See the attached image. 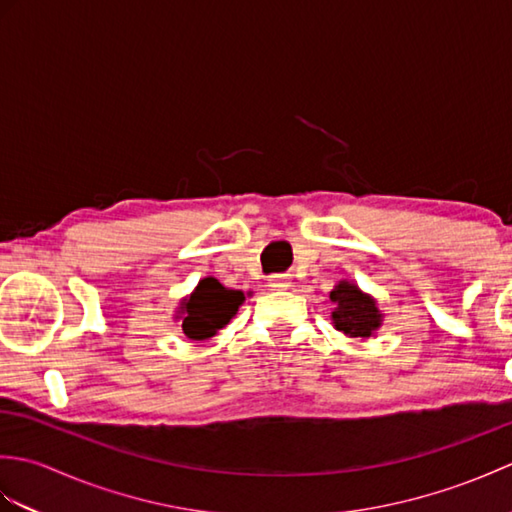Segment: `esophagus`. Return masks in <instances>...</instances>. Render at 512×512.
Returning a JSON list of instances; mask_svg holds the SVG:
<instances>
[{
  "mask_svg": "<svg viewBox=\"0 0 512 512\" xmlns=\"http://www.w3.org/2000/svg\"><path fill=\"white\" fill-rule=\"evenodd\" d=\"M268 286H270V290H286V288H290V277L288 275L268 277Z\"/></svg>",
  "mask_w": 512,
  "mask_h": 512,
  "instance_id": "34e87169",
  "label": "esophagus"
}]
</instances>
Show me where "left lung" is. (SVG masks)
I'll use <instances>...</instances> for the list:
<instances>
[{"instance_id": "8db88e82", "label": "left lung", "mask_w": 512, "mask_h": 512, "mask_svg": "<svg viewBox=\"0 0 512 512\" xmlns=\"http://www.w3.org/2000/svg\"><path fill=\"white\" fill-rule=\"evenodd\" d=\"M330 301L334 303V328L345 336L365 341L369 336H374L380 325H383L385 314L380 312L376 299L358 288L354 281L341 279L330 292Z\"/></svg>"}]
</instances>
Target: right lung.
Returning a JSON list of instances; mask_svg holds the SVG:
<instances>
[{"label": "right lung", "mask_w": 512, "mask_h": 512, "mask_svg": "<svg viewBox=\"0 0 512 512\" xmlns=\"http://www.w3.org/2000/svg\"><path fill=\"white\" fill-rule=\"evenodd\" d=\"M244 301L246 297L242 290L226 288L215 277H204L198 281L191 295L180 299L173 319L182 325V332L189 339L206 341L231 323Z\"/></svg>", "instance_id": "obj_1"}]
</instances>
